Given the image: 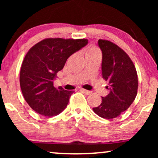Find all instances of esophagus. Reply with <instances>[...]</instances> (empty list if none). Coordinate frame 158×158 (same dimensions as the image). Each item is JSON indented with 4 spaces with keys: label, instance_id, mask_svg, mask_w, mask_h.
I'll list each match as a JSON object with an SVG mask.
<instances>
[{
    "label": "esophagus",
    "instance_id": "esophagus-1",
    "mask_svg": "<svg viewBox=\"0 0 158 158\" xmlns=\"http://www.w3.org/2000/svg\"><path fill=\"white\" fill-rule=\"evenodd\" d=\"M81 90L83 93H85V94H87V95H89V94H91V91H90V90H85V89H84V88H81Z\"/></svg>",
    "mask_w": 158,
    "mask_h": 158
}]
</instances>
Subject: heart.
Returning a JSON list of instances; mask_svg holds the SVG:
<instances>
[{
    "label": "heart",
    "mask_w": 158,
    "mask_h": 158,
    "mask_svg": "<svg viewBox=\"0 0 158 158\" xmlns=\"http://www.w3.org/2000/svg\"><path fill=\"white\" fill-rule=\"evenodd\" d=\"M96 53H100V52L98 49V48L95 47H89L86 51V54H85V57L88 55H94V54H96Z\"/></svg>",
    "instance_id": "heart-1"
}]
</instances>
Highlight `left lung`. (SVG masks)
<instances>
[{
    "label": "left lung",
    "mask_w": 158,
    "mask_h": 158,
    "mask_svg": "<svg viewBox=\"0 0 158 158\" xmlns=\"http://www.w3.org/2000/svg\"><path fill=\"white\" fill-rule=\"evenodd\" d=\"M102 51V77L108 81L109 94L102 97L98 106L93 108L97 115L111 119L126 111L137 94L138 77L133 62L118 45L106 40H99Z\"/></svg>",
    "instance_id": "obj_1"
}]
</instances>
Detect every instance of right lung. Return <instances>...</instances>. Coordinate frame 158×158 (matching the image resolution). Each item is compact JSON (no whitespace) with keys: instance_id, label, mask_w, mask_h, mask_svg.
<instances>
[{"instance_id":"1","label":"right lung","mask_w":158,"mask_h":158,"mask_svg":"<svg viewBox=\"0 0 158 158\" xmlns=\"http://www.w3.org/2000/svg\"><path fill=\"white\" fill-rule=\"evenodd\" d=\"M87 39L47 38L28 51L21 64L20 86L24 99L36 113L57 116L65 109L73 91L55 88L53 80L70 55L88 44Z\"/></svg>"}]
</instances>
